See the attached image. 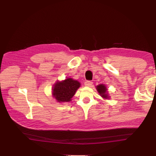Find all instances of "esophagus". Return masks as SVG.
I'll list each match as a JSON object with an SVG mask.
<instances>
[{
	"label": "esophagus",
	"mask_w": 156,
	"mask_h": 156,
	"mask_svg": "<svg viewBox=\"0 0 156 156\" xmlns=\"http://www.w3.org/2000/svg\"><path fill=\"white\" fill-rule=\"evenodd\" d=\"M92 84H93V83H92V81H86L85 83H84V85H85L86 87H92Z\"/></svg>",
	"instance_id": "esophagus-1"
}]
</instances>
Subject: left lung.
Here are the masks:
<instances>
[{
    "mask_svg": "<svg viewBox=\"0 0 156 156\" xmlns=\"http://www.w3.org/2000/svg\"><path fill=\"white\" fill-rule=\"evenodd\" d=\"M96 89L98 92V93L100 94L101 96L105 99H107L109 98L107 94V89L104 84H99L98 86L96 87Z\"/></svg>",
    "mask_w": 156,
    "mask_h": 156,
    "instance_id": "1",
    "label": "left lung"
}]
</instances>
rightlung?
<instances>
[{
	"instance_id": "1",
	"label": "right lung",
	"mask_w": 156,
	"mask_h": 156,
	"mask_svg": "<svg viewBox=\"0 0 156 156\" xmlns=\"http://www.w3.org/2000/svg\"><path fill=\"white\" fill-rule=\"evenodd\" d=\"M81 86L77 81L68 78L62 81H57L53 88V96L57 102H68L75 95L77 90Z\"/></svg>"
}]
</instances>
